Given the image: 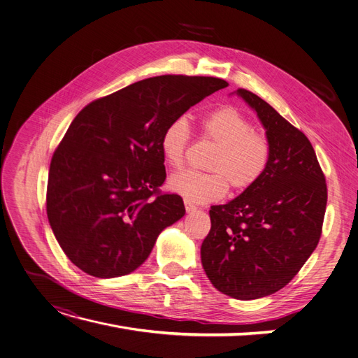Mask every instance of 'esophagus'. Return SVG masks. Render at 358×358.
<instances>
[{
	"label": "esophagus",
	"instance_id": "1",
	"mask_svg": "<svg viewBox=\"0 0 358 358\" xmlns=\"http://www.w3.org/2000/svg\"><path fill=\"white\" fill-rule=\"evenodd\" d=\"M184 206H185V210H187L189 213H192V212H196V206L192 203V201H189V200H184Z\"/></svg>",
	"mask_w": 358,
	"mask_h": 358
}]
</instances>
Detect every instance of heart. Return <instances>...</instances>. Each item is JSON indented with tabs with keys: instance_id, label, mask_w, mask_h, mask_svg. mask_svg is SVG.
<instances>
[{
	"instance_id": "b5f03b06",
	"label": "heart",
	"mask_w": 358,
	"mask_h": 358,
	"mask_svg": "<svg viewBox=\"0 0 358 358\" xmlns=\"http://www.w3.org/2000/svg\"><path fill=\"white\" fill-rule=\"evenodd\" d=\"M203 134L217 145L208 165L215 173L182 171L169 180V189L193 203H208L232 190L250 189L265 173L271 148L265 136L255 133L253 124L232 106L212 111L201 121ZM190 126L184 117L171 121L161 137V152L171 168H180L190 142Z\"/></svg>"
}]
</instances>
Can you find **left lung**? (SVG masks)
Wrapping results in <instances>:
<instances>
[{
	"label": "left lung",
	"instance_id": "obj_1",
	"mask_svg": "<svg viewBox=\"0 0 358 358\" xmlns=\"http://www.w3.org/2000/svg\"><path fill=\"white\" fill-rule=\"evenodd\" d=\"M234 93L265 129L269 162L250 189L210 208L212 227L200 256L217 291L256 300L284 288L313 253L328 190L308 138L255 93Z\"/></svg>",
	"mask_w": 358,
	"mask_h": 358
}]
</instances>
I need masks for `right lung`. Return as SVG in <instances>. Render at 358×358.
<instances>
[{
  "label": "right lung",
  "instance_id": "1",
  "mask_svg": "<svg viewBox=\"0 0 358 358\" xmlns=\"http://www.w3.org/2000/svg\"><path fill=\"white\" fill-rule=\"evenodd\" d=\"M216 77L158 76L90 102L54 152L46 213L66 256L96 278L131 273L161 232L185 215L166 178L161 137L171 121L227 87Z\"/></svg>",
  "mask_w": 358,
  "mask_h": 358
}]
</instances>
